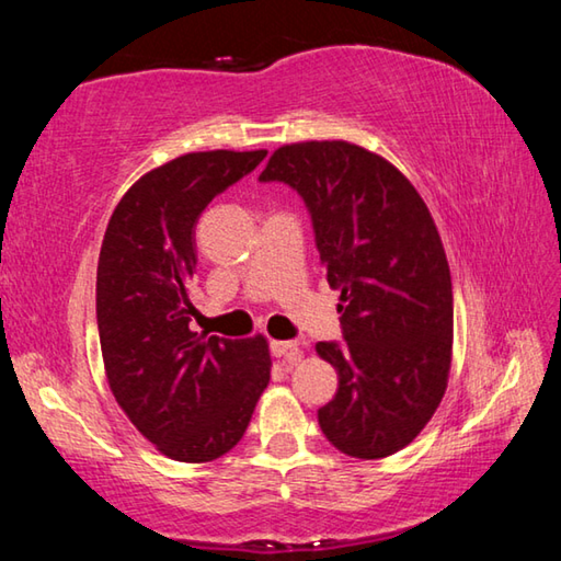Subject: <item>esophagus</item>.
<instances>
[{
	"mask_svg": "<svg viewBox=\"0 0 561 561\" xmlns=\"http://www.w3.org/2000/svg\"><path fill=\"white\" fill-rule=\"evenodd\" d=\"M272 354L277 358H284L287 364H297V360L301 358V348L297 341H272L270 344Z\"/></svg>",
	"mask_w": 561,
	"mask_h": 561,
	"instance_id": "1",
	"label": "esophagus"
}]
</instances>
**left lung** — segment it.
<instances>
[{
	"label": "left lung",
	"instance_id": "8db88e82",
	"mask_svg": "<svg viewBox=\"0 0 561 561\" xmlns=\"http://www.w3.org/2000/svg\"><path fill=\"white\" fill-rule=\"evenodd\" d=\"M260 180L301 195L329 287L341 291L346 344H317L339 374L321 431L351 458H388L448 388L453 284L438 227L401 170L346 140L282 146Z\"/></svg>",
	"mask_w": 561,
	"mask_h": 561
}]
</instances>
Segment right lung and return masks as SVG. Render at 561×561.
Listing matches in <instances>:
<instances>
[{
	"mask_svg": "<svg viewBox=\"0 0 561 561\" xmlns=\"http://www.w3.org/2000/svg\"><path fill=\"white\" fill-rule=\"evenodd\" d=\"M267 150L187 153L133 183L103 234L96 319L103 366L130 423L180 462L232 450L270 383L267 339L190 331L195 225Z\"/></svg>",
	"mask_w": 561,
	"mask_h": 561,
	"instance_id": "right-lung-1",
	"label": "right lung"
}]
</instances>
